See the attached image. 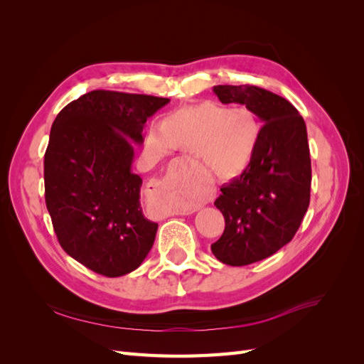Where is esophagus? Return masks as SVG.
<instances>
[{"mask_svg": "<svg viewBox=\"0 0 364 364\" xmlns=\"http://www.w3.org/2000/svg\"><path fill=\"white\" fill-rule=\"evenodd\" d=\"M159 191H161L159 183H149L147 188H146V197H147V199H151V197H155ZM197 209H199V206L190 209V211H183L182 214H193V213L197 211Z\"/></svg>", "mask_w": 364, "mask_h": 364, "instance_id": "34e87169", "label": "esophagus"}]
</instances>
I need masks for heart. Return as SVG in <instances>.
Masks as SVG:
<instances>
[{
    "label": "heart",
    "mask_w": 364,
    "mask_h": 364,
    "mask_svg": "<svg viewBox=\"0 0 364 364\" xmlns=\"http://www.w3.org/2000/svg\"><path fill=\"white\" fill-rule=\"evenodd\" d=\"M258 123L245 107L228 109L213 103L183 107L165 117L159 129L151 127L146 149L158 158L173 149L194 150L199 168L217 179H232L243 173L255 155ZM199 196L193 190H170L159 200L161 214L190 211Z\"/></svg>",
    "instance_id": "heart-1"
}]
</instances>
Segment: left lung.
Listing matches in <instances>:
<instances>
[{"instance_id":"left-lung-1","label":"left lung","mask_w":364,"mask_h":364,"mask_svg":"<svg viewBox=\"0 0 364 364\" xmlns=\"http://www.w3.org/2000/svg\"><path fill=\"white\" fill-rule=\"evenodd\" d=\"M218 100L246 105L264 124L247 168L222 185L214 205L225 232L211 246L228 266H247L290 243L310 205L311 159L306 126L285 98L258 86L218 85Z\"/></svg>"}]
</instances>
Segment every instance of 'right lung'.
<instances>
[{
  "mask_svg": "<svg viewBox=\"0 0 364 364\" xmlns=\"http://www.w3.org/2000/svg\"><path fill=\"white\" fill-rule=\"evenodd\" d=\"M168 98L91 91L54 119L43 161L46 203L71 258L107 278L141 266L158 223L142 214L134 144Z\"/></svg>",
  "mask_w": 364,
  "mask_h": 364,
  "instance_id": "right-lung-1",
  "label": "right lung"
}]
</instances>
